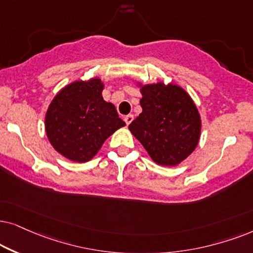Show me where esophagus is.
I'll use <instances>...</instances> for the list:
<instances>
[{"instance_id": "obj_1", "label": "esophagus", "mask_w": 253, "mask_h": 253, "mask_svg": "<svg viewBox=\"0 0 253 253\" xmlns=\"http://www.w3.org/2000/svg\"><path fill=\"white\" fill-rule=\"evenodd\" d=\"M133 119H134L133 114H128V116L125 117V123H126L127 125H129V124L132 123V121H133Z\"/></svg>"}]
</instances>
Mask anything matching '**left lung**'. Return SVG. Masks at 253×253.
<instances>
[{
  "label": "left lung",
  "instance_id": "left-lung-1",
  "mask_svg": "<svg viewBox=\"0 0 253 253\" xmlns=\"http://www.w3.org/2000/svg\"><path fill=\"white\" fill-rule=\"evenodd\" d=\"M141 86L142 112L128 128L155 163L174 167L193 153L201 133L197 106L183 87L158 82Z\"/></svg>",
  "mask_w": 253,
  "mask_h": 253
}]
</instances>
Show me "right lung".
Masks as SVG:
<instances>
[{
    "instance_id": "right-lung-1",
    "label": "right lung",
    "mask_w": 253,
    "mask_h": 253,
    "mask_svg": "<svg viewBox=\"0 0 253 253\" xmlns=\"http://www.w3.org/2000/svg\"><path fill=\"white\" fill-rule=\"evenodd\" d=\"M98 77L75 81L56 93L45 117V129L54 149L70 161H90L103 143L125 124L116 106L104 100Z\"/></svg>"
}]
</instances>
